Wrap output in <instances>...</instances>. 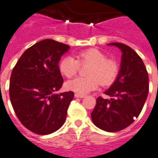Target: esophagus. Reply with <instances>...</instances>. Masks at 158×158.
Wrapping results in <instances>:
<instances>
[{
  "label": "esophagus",
  "instance_id": "obj_1",
  "mask_svg": "<svg viewBox=\"0 0 158 158\" xmlns=\"http://www.w3.org/2000/svg\"><path fill=\"white\" fill-rule=\"evenodd\" d=\"M74 96L77 97V98H84L85 96V95H82V94H78V93H75V94H74Z\"/></svg>",
  "mask_w": 158,
  "mask_h": 158
}]
</instances>
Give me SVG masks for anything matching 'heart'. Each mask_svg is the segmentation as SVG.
I'll list each match as a JSON object with an SVG mask.
<instances>
[{"mask_svg":"<svg viewBox=\"0 0 158 158\" xmlns=\"http://www.w3.org/2000/svg\"><path fill=\"white\" fill-rule=\"evenodd\" d=\"M86 74L88 77H79L69 80L65 87L74 92L85 94L96 89L100 85H110L118 77L119 66L116 61L106 58V56L95 48L87 49L76 54V59L73 56H66L59 63V70L66 78L75 76L80 69V66H87Z\"/></svg>","mask_w":158,"mask_h":158,"instance_id":"b5f03b06","label":"heart"}]
</instances>
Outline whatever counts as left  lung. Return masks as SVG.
<instances>
[{"label": "left lung", "mask_w": 158, "mask_h": 158, "mask_svg": "<svg viewBox=\"0 0 158 158\" xmlns=\"http://www.w3.org/2000/svg\"><path fill=\"white\" fill-rule=\"evenodd\" d=\"M108 45L122 51V61L115 82L105 94L111 99L99 96L91 113L94 124L107 132H117L134 123L142 110L149 91L146 66L131 47L119 42Z\"/></svg>", "instance_id": "obj_1"}]
</instances>
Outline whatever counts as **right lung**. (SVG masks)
Masks as SVG:
<instances>
[{
    "mask_svg": "<svg viewBox=\"0 0 158 158\" xmlns=\"http://www.w3.org/2000/svg\"><path fill=\"white\" fill-rule=\"evenodd\" d=\"M69 46L53 40L26 50L12 69L9 96L22 124L38 135H49L64 123L73 91L55 94L63 84L59 61Z\"/></svg>",
    "mask_w": 158,
    "mask_h": 158,
    "instance_id": "obj_1",
    "label": "right lung"
}]
</instances>
